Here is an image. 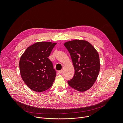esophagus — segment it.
<instances>
[{
	"instance_id": "esophagus-1",
	"label": "esophagus",
	"mask_w": 123,
	"mask_h": 123,
	"mask_svg": "<svg viewBox=\"0 0 123 123\" xmlns=\"http://www.w3.org/2000/svg\"><path fill=\"white\" fill-rule=\"evenodd\" d=\"M58 73L61 74H62L63 73V71H62V70H60V71H58Z\"/></svg>"
}]
</instances>
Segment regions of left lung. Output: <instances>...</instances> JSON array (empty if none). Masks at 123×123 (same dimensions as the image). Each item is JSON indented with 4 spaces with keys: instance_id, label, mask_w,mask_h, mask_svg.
<instances>
[{
    "instance_id": "8db88e82",
    "label": "left lung",
    "mask_w": 123,
    "mask_h": 123,
    "mask_svg": "<svg viewBox=\"0 0 123 123\" xmlns=\"http://www.w3.org/2000/svg\"><path fill=\"white\" fill-rule=\"evenodd\" d=\"M64 46L71 55L75 73L68 81L69 86L78 92H85L93 86L98 76L100 64L98 52L89 42L74 40Z\"/></svg>"
}]
</instances>
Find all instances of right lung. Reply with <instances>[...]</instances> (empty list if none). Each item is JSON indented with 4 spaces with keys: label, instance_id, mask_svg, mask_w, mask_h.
<instances>
[{
    "label": "right lung",
    "instance_id": "obj_1",
    "mask_svg": "<svg viewBox=\"0 0 123 123\" xmlns=\"http://www.w3.org/2000/svg\"><path fill=\"white\" fill-rule=\"evenodd\" d=\"M56 43L39 42L29 47L20 57L21 76L32 91L38 92L51 86L56 75L48 58Z\"/></svg>",
    "mask_w": 123,
    "mask_h": 123
}]
</instances>
